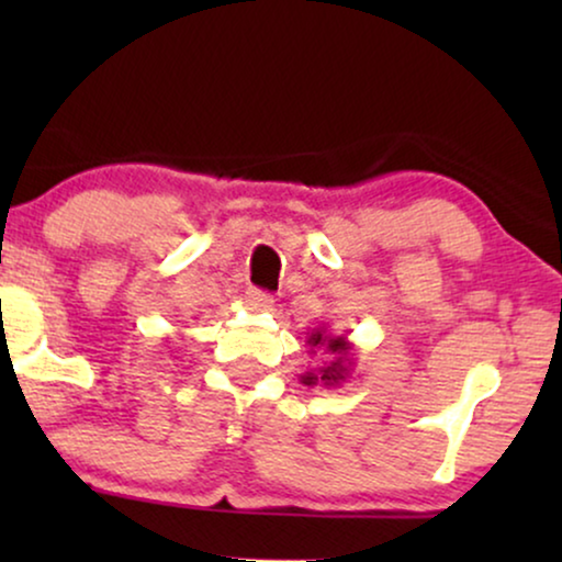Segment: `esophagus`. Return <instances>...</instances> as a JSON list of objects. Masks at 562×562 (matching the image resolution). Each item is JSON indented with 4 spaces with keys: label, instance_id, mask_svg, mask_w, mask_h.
<instances>
[{
    "label": "esophagus",
    "instance_id": "obj_1",
    "mask_svg": "<svg viewBox=\"0 0 562 562\" xmlns=\"http://www.w3.org/2000/svg\"><path fill=\"white\" fill-rule=\"evenodd\" d=\"M245 304H248V310L252 312H268L273 310L276 299L260 289H248V294H245Z\"/></svg>",
    "mask_w": 562,
    "mask_h": 562
}]
</instances>
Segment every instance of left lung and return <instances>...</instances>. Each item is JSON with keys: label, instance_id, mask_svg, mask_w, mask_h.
<instances>
[{"label": "left lung", "instance_id": "1", "mask_svg": "<svg viewBox=\"0 0 562 562\" xmlns=\"http://www.w3.org/2000/svg\"><path fill=\"white\" fill-rule=\"evenodd\" d=\"M306 342H310L312 352L322 350L329 360L322 368H314V371L299 375V381H302L304 386H342V383L350 379L352 363H356V348H352L348 337L327 333V327H314L312 333H306Z\"/></svg>", "mask_w": 562, "mask_h": 562}]
</instances>
